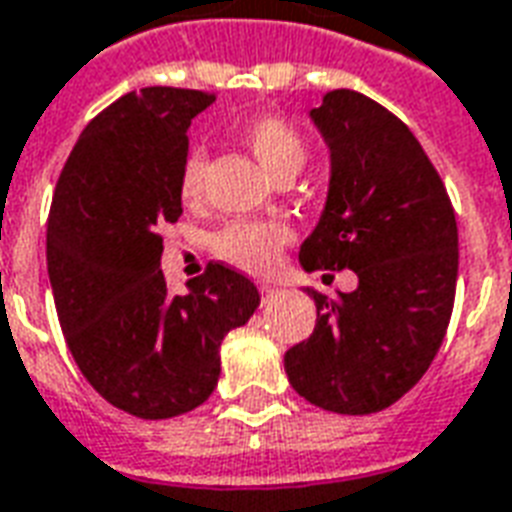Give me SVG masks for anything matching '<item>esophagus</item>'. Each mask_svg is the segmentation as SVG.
<instances>
[{"label":"esophagus","mask_w":512,"mask_h":512,"mask_svg":"<svg viewBox=\"0 0 512 512\" xmlns=\"http://www.w3.org/2000/svg\"><path fill=\"white\" fill-rule=\"evenodd\" d=\"M259 289L264 297H275V294H278V286H270V283H261Z\"/></svg>","instance_id":"34e87169"}]
</instances>
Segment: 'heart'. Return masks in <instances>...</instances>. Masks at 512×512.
<instances>
[{
	"label": "heart",
	"instance_id": "1",
	"mask_svg": "<svg viewBox=\"0 0 512 512\" xmlns=\"http://www.w3.org/2000/svg\"><path fill=\"white\" fill-rule=\"evenodd\" d=\"M242 138L264 166V171H270L272 177L292 169L300 171L302 160H305V138L286 119L270 117V114L251 119L242 128ZM204 169H207L204 152L193 149L182 163V174H179V193L185 199H196L201 193ZM292 240V229L281 220H234L226 229L218 231L215 253L240 270L261 275L278 264L283 248Z\"/></svg>",
	"mask_w": 512,
	"mask_h": 512
}]
</instances>
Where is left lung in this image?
<instances>
[{"mask_svg":"<svg viewBox=\"0 0 512 512\" xmlns=\"http://www.w3.org/2000/svg\"><path fill=\"white\" fill-rule=\"evenodd\" d=\"M330 147V190L300 248L313 270H354L357 289L316 302V327L283 365L297 393L338 414H371L423 379L450 324L458 226L445 182L401 119L354 89L311 111Z\"/></svg>","mask_w":512,"mask_h":512,"instance_id":"8db88e82","label":"left lung"}]
</instances>
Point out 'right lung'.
Instances as JSON below:
<instances>
[{
	"label": "right lung",
	"instance_id": "add662e5",
	"mask_svg": "<svg viewBox=\"0 0 512 512\" xmlns=\"http://www.w3.org/2000/svg\"><path fill=\"white\" fill-rule=\"evenodd\" d=\"M215 95L147 87L89 122L59 174L46 259L59 324L81 374L144 420L201 406L220 376V341L259 308L242 272L212 261L171 297L163 223L182 215L190 119Z\"/></svg>",
	"mask_w": 512,
	"mask_h": 512
}]
</instances>
